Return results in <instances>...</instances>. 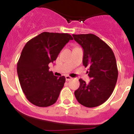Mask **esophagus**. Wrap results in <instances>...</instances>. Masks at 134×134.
<instances>
[{
  "instance_id": "1",
  "label": "esophagus",
  "mask_w": 134,
  "mask_h": 134,
  "mask_svg": "<svg viewBox=\"0 0 134 134\" xmlns=\"http://www.w3.org/2000/svg\"><path fill=\"white\" fill-rule=\"evenodd\" d=\"M71 79H72V78H71V76H68V75L65 76V80H66V81H69V80H71Z\"/></svg>"
}]
</instances>
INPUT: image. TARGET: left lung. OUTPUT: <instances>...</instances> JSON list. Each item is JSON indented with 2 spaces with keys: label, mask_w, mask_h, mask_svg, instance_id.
I'll list each match as a JSON object with an SVG mask.
<instances>
[{
  "label": "left lung",
  "mask_w": 134,
  "mask_h": 134,
  "mask_svg": "<svg viewBox=\"0 0 134 134\" xmlns=\"http://www.w3.org/2000/svg\"><path fill=\"white\" fill-rule=\"evenodd\" d=\"M72 36L83 48V65L90 67L87 72L91 79L89 83L79 80L75 97L86 107H97L108 99L117 83L118 69L114 53L104 41L92 34Z\"/></svg>",
  "instance_id": "left-lung-1"
}]
</instances>
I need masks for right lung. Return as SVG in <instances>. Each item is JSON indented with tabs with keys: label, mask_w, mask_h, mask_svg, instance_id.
Listing matches in <instances>:
<instances>
[{
	"label": "right lung",
	"mask_w": 134,
	"mask_h": 134,
	"mask_svg": "<svg viewBox=\"0 0 134 134\" xmlns=\"http://www.w3.org/2000/svg\"><path fill=\"white\" fill-rule=\"evenodd\" d=\"M69 34L43 32L26 43L17 62V71L23 91L35 106L54 104L65 82L49 71L48 64L57 58L64 46L72 40Z\"/></svg>",
	"instance_id": "obj_1"
}]
</instances>
